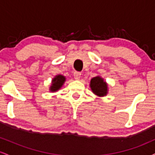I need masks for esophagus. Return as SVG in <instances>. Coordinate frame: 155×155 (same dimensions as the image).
Listing matches in <instances>:
<instances>
[{
    "mask_svg": "<svg viewBox=\"0 0 155 155\" xmlns=\"http://www.w3.org/2000/svg\"><path fill=\"white\" fill-rule=\"evenodd\" d=\"M81 74L80 72H78V71H75L74 73V79L78 80L80 79V77H81Z\"/></svg>",
    "mask_w": 155,
    "mask_h": 155,
    "instance_id": "1",
    "label": "esophagus"
}]
</instances>
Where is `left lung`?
Wrapping results in <instances>:
<instances>
[{
	"label": "left lung",
	"mask_w": 155,
	"mask_h": 155,
	"mask_svg": "<svg viewBox=\"0 0 155 155\" xmlns=\"http://www.w3.org/2000/svg\"><path fill=\"white\" fill-rule=\"evenodd\" d=\"M90 87L92 92L98 96H104L107 93V84L102 78L94 77L90 81Z\"/></svg>",
	"instance_id": "left-lung-1"
}]
</instances>
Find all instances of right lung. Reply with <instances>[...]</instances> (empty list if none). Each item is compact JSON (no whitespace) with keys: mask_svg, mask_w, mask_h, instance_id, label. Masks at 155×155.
I'll list each match as a JSON object with an SVG mask.
<instances>
[{"mask_svg":"<svg viewBox=\"0 0 155 155\" xmlns=\"http://www.w3.org/2000/svg\"><path fill=\"white\" fill-rule=\"evenodd\" d=\"M65 76L62 75H58L54 79L52 80V84H51V86L50 87V90L51 92H55L57 90H58L61 87L62 85L63 84V83L65 82Z\"/></svg>","mask_w":155,"mask_h":155,"instance_id":"right-lung-1","label":"right lung"}]
</instances>
